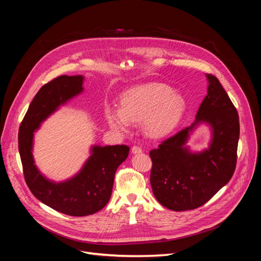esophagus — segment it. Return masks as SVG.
Wrapping results in <instances>:
<instances>
[{
  "label": "esophagus",
  "instance_id": "34e87169",
  "mask_svg": "<svg viewBox=\"0 0 261 261\" xmlns=\"http://www.w3.org/2000/svg\"><path fill=\"white\" fill-rule=\"evenodd\" d=\"M140 152H143V149H141L140 147H138V146H134V147L132 148V153H134V154H137V153H140Z\"/></svg>",
  "mask_w": 261,
  "mask_h": 261
}]
</instances>
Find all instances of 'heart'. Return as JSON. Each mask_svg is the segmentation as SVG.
I'll return each instance as SVG.
<instances>
[{
	"mask_svg": "<svg viewBox=\"0 0 261 261\" xmlns=\"http://www.w3.org/2000/svg\"><path fill=\"white\" fill-rule=\"evenodd\" d=\"M186 111V100L169 86L159 83L140 85L125 91L121 109H107L106 116L111 128L126 132L130 123L143 121L145 134L152 138L169 135L180 123Z\"/></svg>",
	"mask_w": 261,
	"mask_h": 261,
	"instance_id": "b5f03b06",
	"label": "heart"
}]
</instances>
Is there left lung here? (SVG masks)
Returning a JSON list of instances; mask_svg holds the SVG:
<instances>
[{"mask_svg": "<svg viewBox=\"0 0 261 261\" xmlns=\"http://www.w3.org/2000/svg\"><path fill=\"white\" fill-rule=\"evenodd\" d=\"M206 77L208 93L195 122L150 151L153 195L170 210L186 211L202 206L228 183L235 171L239 114L218 78L211 74ZM201 122L210 125L212 140L207 149L193 153L186 144Z\"/></svg>", "mask_w": 261, "mask_h": 261, "instance_id": "8db88e82", "label": "left lung"}]
</instances>
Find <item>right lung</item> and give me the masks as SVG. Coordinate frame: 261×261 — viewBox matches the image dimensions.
Returning <instances> with one entry per match:
<instances>
[{"mask_svg": "<svg viewBox=\"0 0 261 261\" xmlns=\"http://www.w3.org/2000/svg\"><path fill=\"white\" fill-rule=\"evenodd\" d=\"M84 76L62 75L45 84L28 108L18 132V149L26 183L37 199L73 217L93 215L111 198L117 168L128 156L125 145L92 146L90 156L72 178L53 181L38 170L33 155L34 133L51 114L84 91Z\"/></svg>", "mask_w": 261, "mask_h": 261, "instance_id": "add662e5", "label": "right lung"}]
</instances>
